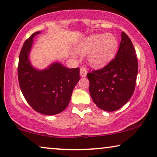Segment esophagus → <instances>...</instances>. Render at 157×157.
<instances>
[{
	"mask_svg": "<svg viewBox=\"0 0 157 157\" xmlns=\"http://www.w3.org/2000/svg\"><path fill=\"white\" fill-rule=\"evenodd\" d=\"M86 74H87V70H86V67H81L80 70H79V75H80V76L82 78H85L86 76Z\"/></svg>",
	"mask_w": 157,
	"mask_h": 157,
	"instance_id": "obj_1",
	"label": "esophagus"
}]
</instances>
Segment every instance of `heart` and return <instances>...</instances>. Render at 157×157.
Here are the masks:
<instances>
[{
	"mask_svg": "<svg viewBox=\"0 0 157 157\" xmlns=\"http://www.w3.org/2000/svg\"><path fill=\"white\" fill-rule=\"evenodd\" d=\"M119 43L113 34H96L89 36L79 44L76 52L80 55L89 54V62L94 67L105 65L117 51Z\"/></svg>",
	"mask_w": 157,
	"mask_h": 157,
	"instance_id": "1",
	"label": "heart"
}]
</instances>
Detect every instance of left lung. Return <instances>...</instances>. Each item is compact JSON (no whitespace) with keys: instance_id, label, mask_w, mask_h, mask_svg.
<instances>
[{"instance_id":"left-lung-1","label":"left lung","mask_w":157,"mask_h":157,"mask_svg":"<svg viewBox=\"0 0 157 157\" xmlns=\"http://www.w3.org/2000/svg\"><path fill=\"white\" fill-rule=\"evenodd\" d=\"M138 74V60L133 43L123 31L116 56L103 68L91 71L86 76L89 93L102 110H119L133 95Z\"/></svg>"}]
</instances>
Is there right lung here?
<instances>
[{
  "label": "right lung",
  "mask_w": 157,
  "mask_h": 157,
  "mask_svg": "<svg viewBox=\"0 0 157 157\" xmlns=\"http://www.w3.org/2000/svg\"><path fill=\"white\" fill-rule=\"evenodd\" d=\"M36 32L25 41L19 58L18 79L25 99L34 110L46 115L61 113L68 105L72 92L79 80V68H67L59 63L38 71L29 59Z\"/></svg>",
  "instance_id": "add662e5"
}]
</instances>
